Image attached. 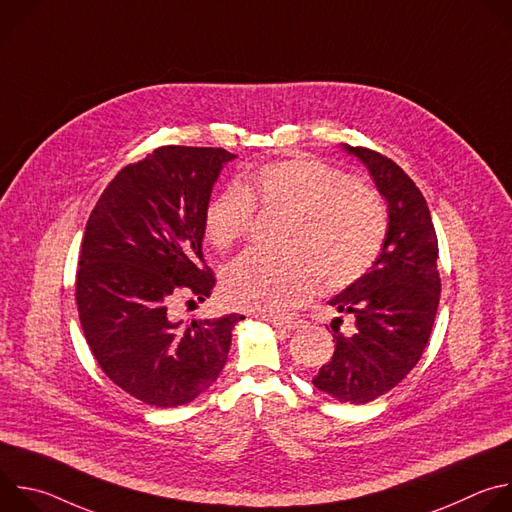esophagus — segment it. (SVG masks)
<instances>
[{
	"label": "esophagus",
	"mask_w": 512,
	"mask_h": 512,
	"mask_svg": "<svg viewBox=\"0 0 512 512\" xmlns=\"http://www.w3.org/2000/svg\"><path fill=\"white\" fill-rule=\"evenodd\" d=\"M263 320H265V322H269L273 328H277V330H287V332H291V330H298V328L302 326V320H298V318L277 320V318H265V316H263Z\"/></svg>",
	"instance_id": "34e87169"
}]
</instances>
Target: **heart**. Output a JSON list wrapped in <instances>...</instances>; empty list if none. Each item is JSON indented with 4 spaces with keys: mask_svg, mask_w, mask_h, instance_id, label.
<instances>
[{
    "mask_svg": "<svg viewBox=\"0 0 512 512\" xmlns=\"http://www.w3.org/2000/svg\"><path fill=\"white\" fill-rule=\"evenodd\" d=\"M255 206L289 218L281 241L287 253H245L225 269L223 289L233 306L263 316L306 304L318 277L326 289L356 281L375 263L387 233V214L373 190L320 160L291 158L218 192L204 210L206 239L216 249L239 243Z\"/></svg>",
    "mask_w": 512,
    "mask_h": 512,
    "instance_id": "obj_1",
    "label": "heart"
}]
</instances>
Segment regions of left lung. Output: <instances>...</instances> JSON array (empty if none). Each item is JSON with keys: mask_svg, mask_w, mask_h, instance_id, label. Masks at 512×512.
<instances>
[{"mask_svg": "<svg viewBox=\"0 0 512 512\" xmlns=\"http://www.w3.org/2000/svg\"><path fill=\"white\" fill-rule=\"evenodd\" d=\"M342 150L369 170L389 221L369 273L328 302L354 326L342 332V318L332 320L336 348L312 383L340 403L358 405L385 395L415 367L433 328L442 283L431 214L415 182L373 150Z\"/></svg>", "mask_w": 512, "mask_h": 512, "instance_id": "left-lung-1", "label": "left lung"}]
</instances>
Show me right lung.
Masks as SVG:
<instances>
[{"label":"right lung","instance_id":"obj_1","mask_svg":"<svg viewBox=\"0 0 512 512\" xmlns=\"http://www.w3.org/2000/svg\"><path fill=\"white\" fill-rule=\"evenodd\" d=\"M221 148L166 145L125 166L95 204L81 249L77 306L103 373L154 407L194 401L221 375L239 314L174 320L182 294L204 302L214 273L202 257L204 210Z\"/></svg>","mask_w":512,"mask_h":512}]
</instances>
